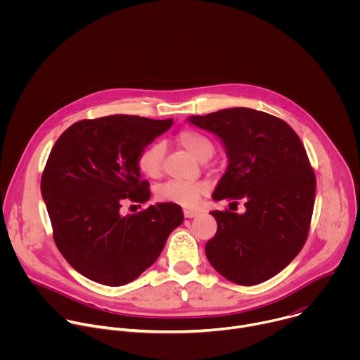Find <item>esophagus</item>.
<instances>
[{"label": "esophagus", "mask_w": 360, "mask_h": 360, "mask_svg": "<svg viewBox=\"0 0 360 360\" xmlns=\"http://www.w3.org/2000/svg\"><path fill=\"white\" fill-rule=\"evenodd\" d=\"M198 215V211H193V210H184V217L185 218H193Z\"/></svg>", "instance_id": "obj_1"}]
</instances>
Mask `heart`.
<instances>
[{"mask_svg":"<svg viewBox=\"0 0 360 360\" xmlns=\"http://www.w3.org/2000/svg\"><path fill=\"white\" fill-rule=\"evenodd\" d=\"M178 143L185 148L193 158L200 161L207 155L214 153V143L208 136L198 131H182L178 138ZM165 146L161 142H152L145 146L139 157L138 167L149 178H158L162 174ZM205 192H207V184L192 182V181H169L157 189V196L161 200L179 203L184 207H191Z\"/></svg>","mask_w":360,"mask_h":360,"instance_id":"1","label":"heart"}]
</instances>
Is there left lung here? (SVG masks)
Listing matches in <instances>:
<instances>
[{
    "label": "left lung",
    "mask_w": 360,
    "mask_h": 360,
    "mask_svg": "<svg viewBox=\"0 0 360 360\" xmlns=\"http://www.w3.org/2000/svg\"><path fill=\"white\" fill-rule=\"evenodd\" d=\"M188 121L215 134L226 150L228 168L212 198L243 199L246 208L210 212L218 231L205 246L207 258L233 283H262L295 259L309 233L316 178L304 146L285 121L250 108Z\"/></svg>",
    "instance_id": "1"
}]
</instances>
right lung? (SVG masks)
Returning <instances> with one entry per match:
<instances>
[{
  "instance_id": "1",
  "label": "right lung",
  "mask_w": 360,
  "mask_h": 360,
  "mask_svg": "<svg viewBox=\"0 0 360 360\" xmlns=\"http://www.w3.org/2000/svg\"><path fill=\"white\" fill-rule=\"evenodd\" d=\"M172 124V118L136 115L84 120L51 149L41 193L57 248L85 278L108 286L132 282L158 259L169 233L182 224V210L172 202L121 214L125 200L149 199L138 157Z\"/></svg>"
}]
</instances>
